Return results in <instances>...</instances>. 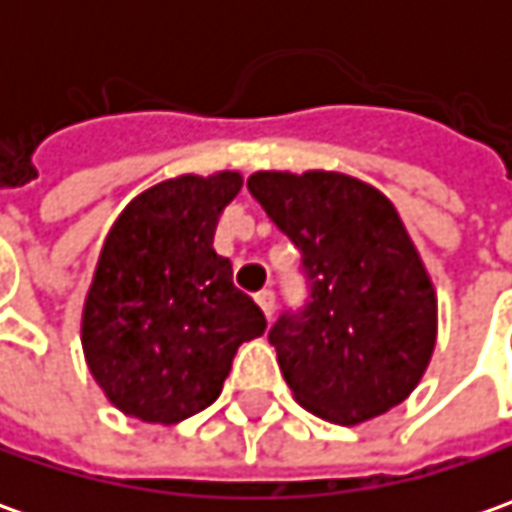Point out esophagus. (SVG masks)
<instances>
[{
  "instance_id": "esophagus-1",
  "label": "esophagus",
  "mask_w": 512,
  "mask_h": 512,
  "mask_svg": "<svg viewBox=\"0 0 512 512\" xmlns=\"http://www.w3.org/2000/svg\"><path fill=\"white\" fill-rule=\"evenodd\" d=\"M256 305L265 310V316L273 313V290H270V287H265V290H259V293H256Z\"/></svg>"
}]
</instances>
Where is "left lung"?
Segmentation results:
<instances>
[{
	"label": "left lung",
	"mask_w": 512,
	"mask_h": 512,
	"mask_svg": "<svg viewBox=\"0 0 512 512\" xmlns=\"http://www.w3.org/2000/svg\"><path fill=\"white\" fill-rule=\"evenodd\" d=\"M247 190L302 250L310 285L267 333L293 399L333 424L402 404L436 347V290L393 202L333 170H259Z\"/></svg>",
	"instance_id": "obj_1"
}]
</instances>
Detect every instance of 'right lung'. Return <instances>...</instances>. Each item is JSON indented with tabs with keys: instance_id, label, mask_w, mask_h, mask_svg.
Masks as SVG:
<instances>
[{
	"instance_id": "obj_1",
	"label": "right lung",
	"mask_w": 512,
	"mask_h": 512,
	"mask_svg": "<svg viewBox=\"0 0 512 512\" xmlns=\"http://www.w3.org/2000/svg\"><path fill=\"white\" fill-rule=\"evenodd\" d=\"M242 176H176L148 187L110 227L82 310V350L125 416L176 424L222 393L239 344L265 313L233 285L213 233Z\"/></svg>"
}]
</instances>
